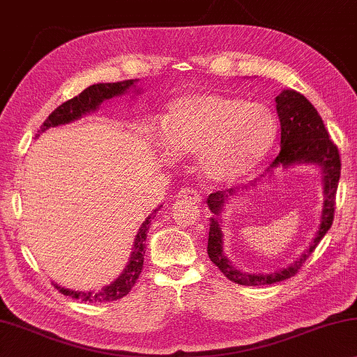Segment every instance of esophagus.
I'll use <instances>...</instances> for the list:
<instances>
[{
  "label": "esophagus",
  "instance_id": "34e87169",
  "mask_svg": "<svg viewBox=\"0 0 357 357\" xmlns=\"http://www.w3.org/2000/svg\"><path fill=\"white\" fill-rule=\"evenodd\" d=\"M178 199H179V200H184V202L195 203V205H197V203L202 202V195H200L199 190L188 188V189H181V190L178 192Z\"/></svg>",
  "mask_w": 357,
  "mask_h": 357
}]
</instances>
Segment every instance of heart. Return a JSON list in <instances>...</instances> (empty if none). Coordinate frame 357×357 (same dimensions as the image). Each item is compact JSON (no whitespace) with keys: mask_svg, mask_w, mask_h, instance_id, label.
Returning <instances> with one entry per match:
<instances>
[{"mask_svg":"<svg viewBox=\"0 0 357 357\" xmlns=\"http://www.w3.org/2000/svg\"><path fill=\"white\" fill-rule=\"evenodd\" d=\"M163 135L176 154L199 155V167L216 183L241 179L273 146L278 122L267 106L219 93H192L173 101Z\"/></svg>","mask_w":357,"mask_h":357,"instance_id":"obj_1","label":"heart"}]
</instances>
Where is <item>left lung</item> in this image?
I'll use <instances>...</instances> for the list:
<instances>
[{
  "label": "left lung",
  "instance_id": "obj_1",
  "mask_svg": "<svg viewBox=\"0 0 357 357\" xmlns=\"http://www.w3.org/2000/svg\"><path fill=\"white\" fill-rule=\"evenodd\" d=\"M276 112H278L281 126V151L275 160L271 162L267 172L278 165L289 167L294 163H314V165L321 167L322 174H324V178H322V181H324V208H322L318 234H316L311 246L302 254L301 259L296 260L289 267L275 271V273L248 275L236 270L222 252V230H220L218 216L222 211L224 202L229 196L222 190L209 194L206 203L216 216L209 219L211 222H209L208 256L211 259V262L222 271L225 278L243 286L275 284V282L296 276L297 271L305 264V260L313 254L322 236L331 229L333 214H335V195L342 172L340 152H338L335 143L329 138V133H327L318 111L302 93L296 92V90H282L276 97ZM234 192L235 189L227 190L229 195Z\"/></svg>",
  "mask_w": 357,
  "mask_h": 357
}]
</instances>
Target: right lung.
<instances>
[{"label": "right lung", "mask_w": 357, "mask_h": 357, "mask_svg": "<svg viewBox=\"0 0 357 357\" xmlns=\"http://www.w3.org/2000/svg\"><path fill=\"white\" fill-rule=\"evenodd\" d=\"M133 84H135L133 79H130V81H122V82L93 84V86L87 87L84 92L79 93L77 97L65 101V103H61L55 111L50 112L49 117L41 126L39 133L46 132V130L50 127H56V126H61V123L76 121V119L87 114V112L95 111L105 100H109L112 97H116V95L123 93L127 89L132 87ZM157 211L158 209H154V213ZM151 216H148V219L144 220L138 231L137 238H135L133 252L132 256H130V262L127 265V268L122 271V275L119 276L114 282H111L109 286L103 287V289L98 292H77V291H70V289H63V287L60 286H55L56 289L63 294V296H71L73 298H79V301L82 302H92V303L112 302V301H119V298H122L123 296H127V294L132 291L135 282L138 281L141 270H143L144 248H146L144 243H146V236H148Z\"/></svg>", "instance_id": "add662e5"}]
</instances>
